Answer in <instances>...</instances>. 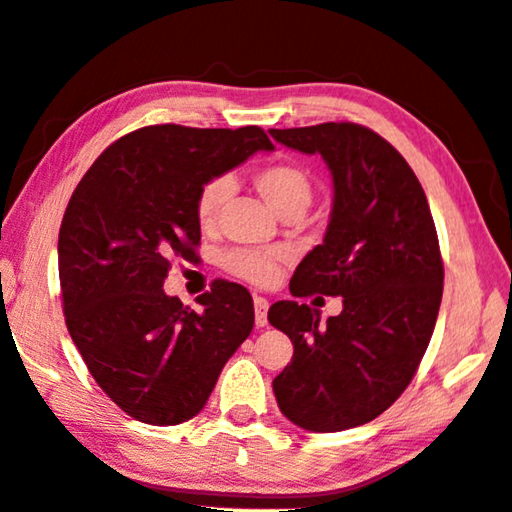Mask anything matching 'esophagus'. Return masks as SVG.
Listing matches in <instances>:
<instances>
[{
  "label": "esophagus",
  "mask_w": 512,
  "mask_h": 512,
  "mask_svg": "<svg viewBox=\"0 0 512 512\" xmlns=\"http://www.w3.org/2000/svg\"><path fill=\"white\" fill-rule=\"evenodd\" d=\"M268 300L266 298H262V296H255V323H257V327H264L266 323H268Z\"/></svg>",
  "instance_id": "esophagus-1"
}]
</instances>
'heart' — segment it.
<instances>
[{"instance_id":"heart-1","label":"heart","mask_w":512,"mask_h":512,"mask_svg":"<svg viewBox=\"0 0 512 512\" xmlns=\"http://www.w3.org/2000/svg\"><path fill=\"white\" fill-rule=\"evenodd\" d=\"M253 183L277 216H284L289 212L302 214L309 207L311 196H314V183H311L309 173L298 167V164L289 162L266 164V167L257 169L253 173ZM230 192L232 183L228 176H214L198 189L194 212L201 228H212L216 219H219ZM280 262L282 250L271 248H232L225 250L221 257L225 271L239 277V280L259 284V287L275 280L277 271H280Z\"/></svg>"}]
</instances>
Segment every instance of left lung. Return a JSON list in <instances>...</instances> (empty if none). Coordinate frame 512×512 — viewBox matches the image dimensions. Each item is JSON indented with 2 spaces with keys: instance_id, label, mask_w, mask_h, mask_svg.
Masks as SVG:
<instances>
[{
  "instance_id": "left-lung-1",
  "label": "left lung",
  "mask_w": 512,
  "mask_h": 512,
  "mask_svg": "<svg viewBox=\"0 0 512 512\" xmlns=\"http://www.w3.org/2000/svg\"><path fill=\"white\" fill-rule=\"evenodd\" d=\"M268 133L320 153L334 180L325 239L298 264L291 296L343 298L327 325L296 300L268 309V323L293 343L275 400L307 431L359 427L406 391L427 352L445 277L436 225L409 162L370 128L327 121Z\"/></svg>"
}]
</instances>
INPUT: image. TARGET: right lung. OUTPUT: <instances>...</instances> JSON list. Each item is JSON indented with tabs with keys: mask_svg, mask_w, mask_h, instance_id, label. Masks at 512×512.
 I'll list each match as a JSON object with an SVG mask.
<instances>
[{
	"mask_svg": "<svg viewBox=\"0 0 512 512\" xmlns=\"http://www.w3.org/2000/svg\"><path fill=\"white\" fill-rule=\"evenodd\" d=\"M255 151H273L259 126H144L110 144L69 198L58 235L65 323L94 381L135 420L194 418L253 332L241 284L212 282L203 311L162 284L176 259L198 262V189Z\"/></svg>",
	"mask_w": 512,
	"mask_h": 512,
	"instance_id": "1",
	"label": "right lung"
}]
</instances>
